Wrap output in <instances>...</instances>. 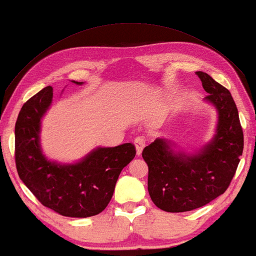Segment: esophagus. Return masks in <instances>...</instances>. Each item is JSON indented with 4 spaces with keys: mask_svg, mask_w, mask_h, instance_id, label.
<instances>
[{
    "mask_svg": "<svg viewBox=\"0 0 256 256\" xmlns=\"http://www.w3.org/2000/svg\"><path fill=\"white\" fill-rule=\"evenodd\" d=\"M134 146H136V154H141L142 150H144V148L146 146V140H144V138L138 136V138H136V140H134Z\"/></svg>",
    "mask_w": 256,
    "mask_h": 256,
    "instance_id": "obj_1",
    "label": "esophagus"
}]
</instances>
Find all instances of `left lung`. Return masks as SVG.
Segmentation results:
<instances>
[{
	"label": "left lung",
	"mask_w": 256,
	"mask_h": 256,
	"mask_svg": "<svg viewBox=\"0 0 256 256\" xmlns=\"http://www.w3.org/2000/svg\"><path fill=\"white\" fill-rule=\"evenodd\" d=\"M196 74L209 94L204 100L218 112L214 138L193 154L175 152L170 141L162 138L142 151L149 168L151 200L167 212L198 209L226 192L244 149L240 116L229 90L204 72Z\"/></svg>",
	"instance_id": "left-lung-1"
}]
</instances>
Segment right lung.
<instances>
[{
  "instance_id": "obj_1",
  "label": "right lung",
  "mask_w": 256,
  "mask_h": 256,
  "mask_svg": "<svg viewBox=\"0 0 256 256\" xmlns=\"http://www.w3.org/2000/svg\"><path fill=\"white\" fill-rule=\"evenodd\" d=\"M52 99L53 88L48 86L21 108L14 130L16 170L42 206L73 218L96 216L110 203L120 172L136 157V146H100L76 164L50 162L42 154L40 134Z\"/></svg>"
}]
</instances>
